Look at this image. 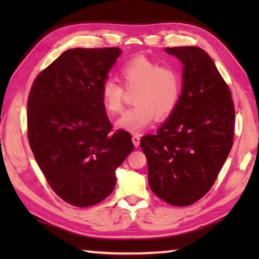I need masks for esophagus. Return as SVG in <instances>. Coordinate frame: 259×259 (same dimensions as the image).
Returning <instances> with one entry per match:
<instances>
[{"label":"esophagus","instance_id":"esophagus-1","mask_svg":"<svg viewBox=\"0 0 259 259\" xmlns=\"http://www.w3.org/2000/svg\"><path fill=\"white\" fill-rule=\"evenodd\" d=\"M133 142H134L135 147H138L139 144H140V136L137 135V134L134 135V136H133Z\"/></svg>","mask_w":259,"mask_h":259}]
</instances>
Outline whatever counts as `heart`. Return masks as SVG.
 <instances>
[{
    "mask_svg": "<svg viewBox=\"0 0 259 259\" xmlns=\"http://www.w3.org/2000/svg\"><path fill=\"white\" fill-rule=\"evenodd\" d=\"M117 82L107 79L101 85L102 106L109 115L122 111L125 92H135L136 104L123 112L115 125L129 133H139L149 125L155 117L164 120L172 114L181 95V75L168 65L161 67L158 62L146 57H136L125 62L119 70Z\"/></svg>",
    "mask_w": 259,
    "mask_h": 259,
    "instance_id": "obj_1",
    "label": "heart"
}]
</instances>
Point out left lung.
<instances>
[{"instance_id":"obj_1","label":"left lung","mask_w":259,"mask_h":259,"mask_svg":"<svg viewBox=\"0 0 259 259\" xmlns=\"http://www.w3.org/2000/svg\"><path fill=\"white\" fill-rule=\"evenodd\" d=\"M183 62V92L156 135L142 137L148 181L157 197L189 206L210 190L233 147L232 93L210 57L197 47L166 48Z\"/></svg>"}]
</instances>
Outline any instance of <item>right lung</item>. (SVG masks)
Masks as SVG:
<instances>
[{
    "label": "right lung",
    "mask_w": 259,
    "mask_h": 259,
    "mask_svg": "<svg viewBox=\"0 0 259 259\" xmlns=\"http://www.w3.org/2000/svg\"><path fill=\"white\" fill-rule=\"evenodd\" d=\"M119 48L63 52L37 74L27 99V139L52 190L75 207L97 205L114 189L115 169L134 150L128 131L112 133L101 85Z\"/></svg>",
    "instance_id": "add662e5"
}]
</instances>
